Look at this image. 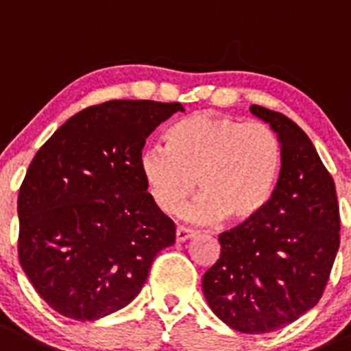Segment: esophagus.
<instances>
[{"label": "esophagus", "instance_id": "esophagus-1", "mask_svg": "<svg viewBox=\"0 0 351 351\" xmlns=\"http://www.w3.org/2000/svg\"><path fill=\"white\" fill-rule=\"evenodd\" d=\"M194 232L189 230V228H183V227H178L176 228V242H185L186 239L194 237Z\"/></svg>", "mask_w": 351, "mask_h": 351}]
</instances>
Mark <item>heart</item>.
Wrapping results in <instances>:
<instances>
[{
    "mask_svg": "<svg viewBox=\"0 0 351 351\" xmlns=\"http://www.w3.org/2000/svg\"><path fill=\"white\" fill-rule=\"evenodd\" d=\"M280 166L282 147L268 124L206 112L173 124L166 147H149L140 157V171L160 211H178L197 180L202 195L185 216L199 223L254 220L274 195Z\"/></svg>",
    "mask_w": 351,
    "mask_h": 351,
    "instance_id": "1",
    "label": "heart"
}]
</instances>
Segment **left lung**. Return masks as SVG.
<instances>
[{"mask_svg":"<svg viewBox=\"0 0 351 351\" xmlns=\"http://www.w3.org/2000/svg\"><path fill=\"white\" fill-rule=\"evenodd\" d=\"M250 110L279 136V182L254 220L220 234V258L202 277V293L232 329L263 334L298 320L322 298L339 247V206L306 133L280 112Z\"/></svg>","mask_w":351,"mask_h":351,"instance_id":"obj_1","label":"left lung"}]
</instances>
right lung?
Segmentation results:
<instances>
[{"label": "right lung", "instance_id": "add662e5", "mask_svg": "<svg viewBox=\"0 0 351 351\" xmlns=\"http://www.w3.org/2000/svg\"><path fill=\"white\" fill-rule=\"evenodd\" d=\"M182 104L110 100L62 124L38 150L19 191V260L60 315L97 320L142 291L175 223L147 192V136Z\"/></svg>", "mask_w": 351, "mask_h": 351}]
</instances>
